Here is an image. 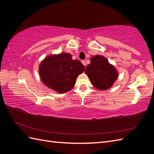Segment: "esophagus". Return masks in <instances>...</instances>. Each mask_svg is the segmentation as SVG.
<instances>
[{"mask_svg":"<svg viewBox=\"0 0 154 154\" xmlns=\"http://www.w3.org/2000/svg\"><path fill=\"white\" fill-rule=\"evenodd\" d=\"M82 63L83 65H84L85 66H86V63H85V60H82Z\"/></svg>","mask_w":154,"mask_h":154,"instance_id":"34e87169","label":"esophagus"}]
</instances>
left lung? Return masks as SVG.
Segmentation results:
<instances>
[{
    "label": "left lung",
    "mask_w": 154,
    "mask_h": 154,
    "mask_svg": "<svg viewBox=\"0 0 154 154\" xmlns=\"http://www.w3.org/2000/svg\"><path fill=\"white\" fill-rule=\"evenodd\" d=\"M85 73L93 86L101 91L111 87L118 76L114 67L100 55L91 58V63L86 67Z\"/></svg>",
    "instance_id": "obj_1"
}]
</instances>
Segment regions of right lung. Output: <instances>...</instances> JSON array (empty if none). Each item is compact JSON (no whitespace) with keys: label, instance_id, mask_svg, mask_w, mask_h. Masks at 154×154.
I'll list each match as a JSON object with an SVG mask.
<instances>
[{"label":"right lung","instance_id":"1","mask_svg":"<svg viewBox=\"0 0 154 154\" xmlns=\"http://www.w3.org/2000/svg\"><path fill=\"white\" fill-rule=\"evenodd\" d=\"M85 70L77 60H72L69 53H60L46 57L40 65L39 74L44 84L59 93L71 90L76 79Z\"/></svg>","mask_w":154,"mask_h":154}]
</instances>
